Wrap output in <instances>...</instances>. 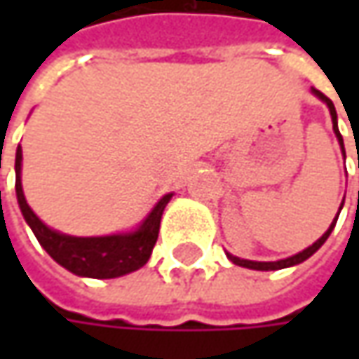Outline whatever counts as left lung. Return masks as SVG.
<instances>
[{
  "mask_svg": "<svg viewBox=\"0 0 359 359\" xmlns=\"http://www.w3.org/2000/svg\"><path fill=\"white\" fill-rule=\"evenodd\" d=\"M311 93L318 97V100H322L325 105H327V109H330V116H332V126H334V133H336V137H338V144L341 147V151H344V156H346V149H344V137H341V133L338 130V114H336V107L332 104V100L330 97H325L324 93L320 90H316V88H311ZM344 205V203H341ZM341 205H339V212H341ZM338 212V215H339ZM338 215L334 217V222L330 224V228L325 231L324 236L320 238V240H316L311 245H308L306 250H302V252H297L296 255H290V257H285V259H278V262H254V259H241L238 255H231L226 252L228 255V259L231 264H236V266H241V268H248V269H257V271H273V269H283V268H292V266H297V264H302V262H306L310 255H313L322 245L325 243V240L330 238V233H332V229L336 228V222H338Z\"/></svg>",
  "mask_w": 359,
  "mask_h": 359,
  "instance_id": "obj_1",
  "label": "left lung"
}]
</instances>
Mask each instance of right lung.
<instances>
[{"label":"right lung","instance_id":"right-lung-1","mask_svg":"<svg viewBox=\"0 0 359 359\" xmlns=\"http://www.w3.org/2000/svg\"><path fill=\"white\" fill-rule=\"evenodd\" d=\"M21 145L15 151V194L20 203L23 219L32 228L41 248L48 252L62 268L81 276V278H95V280H111L131 273L135 269L144 268L151 255V250L158 241L159 222L165 205L170 203L173 194L161 196L156 205L149 210L140 222V226L131 231L109 233V236H67L57 229L46 226L23 196L21 187Z\"/></svg>","mask_w":359,"mask_h":359}]
</instances>
